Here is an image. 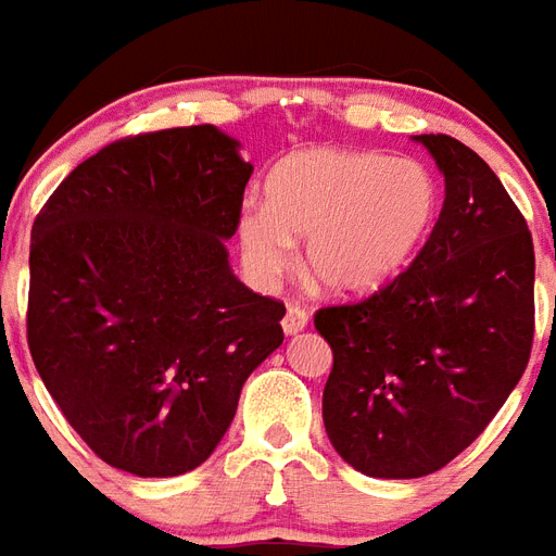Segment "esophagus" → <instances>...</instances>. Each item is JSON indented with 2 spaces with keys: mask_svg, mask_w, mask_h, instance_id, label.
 <instances>
[{
  "mask_svg": "<svg viewBox=\"0 0 556 556\" xmlns=\"http://www.w3.org/2000/svg\"><path fill=\"white\" fill-rule=\"evenodd\" d=\"M306 318H309V315H306L304 306L290 304L287 306V315H283V332H287V336H295V332H301L306 327Z\"/></svg>",
  "mask_w": 556,
  "mask_h": 556,
  "instance_id": "esophagus-1",
  "label": "esophagus"
}]
</instances>
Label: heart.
<instances>
[{
  "label": "heart",
  "mask_w": 556,
  "mask_h": 556,
  "mask_svg": "<svg viewBox=\"0 0 556 556\" xmlns=\"http://www.w3.org/2000/svg\"><path fill=\"white\" fill-rule=\"evenodd\" d=\"M437 180L419 160L350 149H306L266 180V206L238 215L243 264L273 287L306 238L304 266L339 295L379 290L419 250L437 217Z\"/></svg>",
  "instance_id": "heart-1"
}]
</instances>
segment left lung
<instances>
[{
    "label": "left lung",
    "mask_w": 556,
    "mask_h": 556,
    "mask_svg": "<svg viewBox=\"0 0 556 556\" xmlns=\"http://www.w3.org/2000/svg\"><path fill=\"white\" fill-rule=\"evenodd\" d=\"M445 175L433 232L393 281L321 306L332 348L324 428L367 477L445 468L488 428L534 344V241L517 203L473 149L419 135Z\"/></svg>",
    "instance_id": "1"
}]
</instances>
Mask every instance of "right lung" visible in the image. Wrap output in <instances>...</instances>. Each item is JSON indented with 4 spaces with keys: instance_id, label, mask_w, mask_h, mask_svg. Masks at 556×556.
Wrapping results in <instances>:
<instances>
[{
    "instance_id": "1",
    "label": "right lung",
    "mask_w": 556,
    "mask_h": 556,
    "mask_svg": "<svg viewBox=\"0 0 556 556\" xmlns=\"http://www.w3.org/2000/svg\"><path fill=\"white\" fill-rule=\"evenodd\" d=\"M252 166L215 126L83 160L30 229L28 348L102 462L177 477L208 459L243 381L281 348V301L229 269Z\"/></svg>"
}]
</instances>
